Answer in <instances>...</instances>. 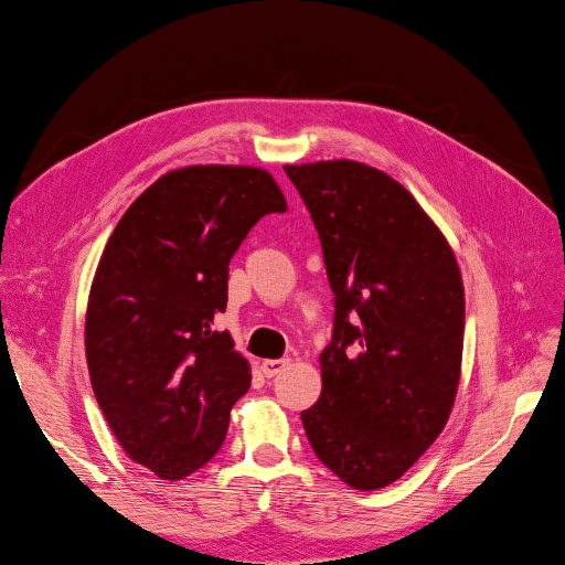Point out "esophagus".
<instances>
[{
	"label": "esophagus",
	"instance_id": "1",
	"mask_svg": "<svg viewBox=\"0 0 565 565\" xmlns=\"http://www.w3.org/2000/svg\"><path fill=\"white\" fill-rule=\"evenodd\" d=\"M288 364H290V360H264V362H262V373H264L266 377H275V375H279Z\"/></svg>",
	"mask_w": 565,
	"mask_h": 565
}]
</instances>
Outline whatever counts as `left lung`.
<instances>
[{
	"label": "left lung",
	"instance_id": "1",
	"mask_svg": "<svg viewBox=\"0 0 565 565\" xmlns=\"http://www.w3.org/2000/svg\"><path fill=\"white\" fill-rule=\"evenodd\" d=\"M335 295L321 395L301 412L315 456L353 490L407 473L445 429L460 382L465 288L409 190L358 160L286 166Z\"/></svg>",
	"mask_w": 565,
	"mask_h": 565
}]
</instances>
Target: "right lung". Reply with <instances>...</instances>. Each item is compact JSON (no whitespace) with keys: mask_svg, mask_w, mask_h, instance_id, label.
I'll use <instances>...</instances> for the list:
<instances>
[{"mask_svg":"<svg viewBox=\"0 0 565 565\" xmlns=\"http://www.w3.org/2000/svg\"><path fill=\"white\" fill-rule=\"evenodd\" d=\"M286 210L262 168L190 166L153 181L107 241L87 301L89 377L125 454L158 478L210 462L250 388L248 360L212 327L241 241Z\"/></svg>","mask_w":565,"mask_h":565,"instance_id":"obj_1","label":"right lung"}]
</instances>
